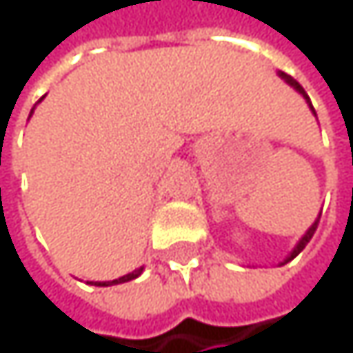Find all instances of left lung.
<instances>
[{
	"label": "left lung",
	"mask_w": 353,
	"mask_h": 353,
	"mask_svg": "<svg viewBox=\"0 0 353 353\" xmlns=\"http://www.w3.org/2000/svg\"><path fill=\"white\" fill-rule=\"evenodd\" d=\"M281 79H285V83H289V85H291V87L295 89V91H299V93H301V95H303V97L307 99V103H310V97H307V95H305V91L301 89V85H299V83H297L295 79H291V77H289V74H285V72H281ZM310 108H312V103H310ZM312 112H314V108H312ZM316 227H319V220H316V223H314V225H312L310 229H307V233H305V235L301 237V241L297 243V248H295V250L291 252L289 260H293V258H295V256H297V254H299V252H301V250H303V248L307 245V241H310V239H312V235H314Z\"/></svg>",
	"instance_id": "8db88e82"
}]
</instances>
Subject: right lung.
Segmentation results:
<instances>
[{"mask_svg": "<svg viewBox=\"0 0 353 353\" xmlns=\"http://www.w3.org/2000/svg\"><path fill=\"white\" fill-rule=\"evenodd\" d=\"M141 270H143V268H139V270H135V272H128V274H124V276H120V279H114V281H103V283H95V285H97V287H108V285H118V283L133 281V279H137V276L141 274Z\"/></svg>", "mask_w": 353, "mask_h": 353, "instance_id": "right-lung-1", "label": "right lung"}]
</instances>
